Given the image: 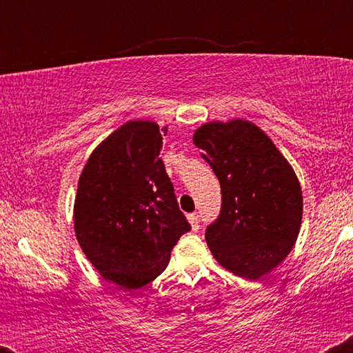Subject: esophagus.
Returning a JSON list of instances; mask_svg holds the SVG:
<instances>
[{
	"label": "esophagus",
	"instance_id": "1",
	"mask_svg": "<svg viewBox=\"0 0 353 353\" xmlns=\"http://www.w3.org/2000/svg\"><path fill=\"white\" fill-rule=\"evenodd\" d=\"M189 219V224L190 228H192V230H197L201 228V219H199V214H190V216L188 217Z\"/></svg>",
	"mask_w": 353,
	"mask_h": 353
}]
</instances>
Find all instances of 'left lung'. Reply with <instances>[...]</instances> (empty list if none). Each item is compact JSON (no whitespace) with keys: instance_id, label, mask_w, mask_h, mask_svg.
I'll return each instance as SVG.
<instances>
[{"instance_id":"obj_1","label":"left lung","mask_w":353,"mask_h":353,"mask_svg":"<svg viewBox=\"0 0 353 353\" xmlns=\"http://www.w3.org/2000/svg\"><path fill=\"white\" fill-rule=\"evenodd\" d=\"M192 141L221 182V214L205 230L210 252L229 272L257 281L283 262L297 241L301 182L252 121H210L196 129Z\"/></svg>"}]
</instances>
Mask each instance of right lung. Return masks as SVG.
Segmentation results:
<instances>
[{"label": "right lung", "instance_id": "right-lung-1", "mask_svg": "<svg viewBox=\"0 0 353 353\" xmlns=\"http://www.w3.org/2000/svg\"><path fill=\"white\" fill-rule=\"evenodd\" d=\"M165 131L154 121H128L91 152L79 176L76 239L101 277L123 290L163 274L190 229L159 157Z\"/></svg>", "mask_w": 353, "mask_h": 353}]
</instances>
